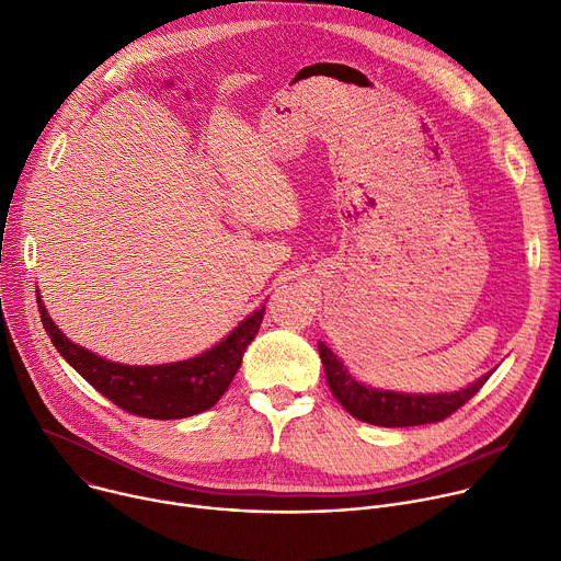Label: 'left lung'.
<instances>
[{
	"label": "left lung",
	"instance_id": "1",
	"mask_svg": "<svg viewBox=\"0 0 561 561\" xmlns=\"http://www.w3.org/2000/svg\"><path fill=\"white\" fill-rule=\"evenodd\" d=\"M320 358L324 365L327 382L335 400L344 410L363 423L378 427H414L438 423L451 416L458 407H463L492 376L488 371L466 389L443 391V393H402L389 389H376L355 380L344 363L324 344L318 342Z\"/></svg>",
	"mask_w": 561,
	"mask_h": 561
}]
</instances>
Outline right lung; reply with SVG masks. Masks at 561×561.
Returning a JSON list of instances; mask_svg holds the SVG:
<instances>
[{
    "instance_id": "add662e5",
    "label": "right lung",
    "mask_w": 561,
    "mask_h": 561,
    "mask_svg": "<svg viewBox=\"0 0 561 561\" xmlns=\"http://www.w3.org/2000/svg\"><path fill=\"white\" fill-rule=\"evenodd\" d=\"M268 301V299H266ZM37 307L44 331L62 358L95 389L110 398L121 410L157 421L187 419L210 410L226 393L241 367L243 351L257 335L266 304L250 313L221 342L190 360L170 365H121L100 358L89 348L71 342L56 322L48 318L37 293Z\"/></svg>"
}]
</instances>
